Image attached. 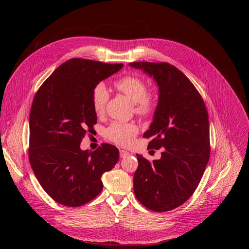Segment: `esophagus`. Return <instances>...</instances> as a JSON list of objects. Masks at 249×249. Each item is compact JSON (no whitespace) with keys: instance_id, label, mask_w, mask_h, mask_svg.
<instances>
[{"instance_id":"34e87169","label":"esophagus","mask_w":249,"mask_h":249,"mask_svg":"<svg viewBox=\"0 0 249 249\" xmlns=\"http://www.w3.org/2000/svg\"><path fill=\"white\" fill-rule=\"evenodd\" d=\"M119 155H120V158H126L127 156H129V153L127 151H124V150H120L119 151Z\"/></svg>"}]
</instances>
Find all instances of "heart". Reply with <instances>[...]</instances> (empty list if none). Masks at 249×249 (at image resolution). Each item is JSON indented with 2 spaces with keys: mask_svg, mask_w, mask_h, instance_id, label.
I'll return each instance as SVG.
<instances>
[{
  "mask_svg": "<svg viewBox=\"0 0 249 249\" xmlns=\"http://www.w3.org/2000/svg\"><path fill=\"white\" fill-rule=\"evenodd\" d=\"M114 87L134 103V110L138 115L148 117L155 112L157 106L156 93L147 90V84L144 79L135 75H127L115 81ZM108 99L107 88L101 82L97 83L91 91L92 108L97 115L104 113ZM138 131L139 129L134 123L114 121L105 129V136L117 145L128 146L133 142Z\"/></svg>",
  "mask_w": 249,
  "mask_h": 249,
  "instance_id": "obj_1",
  "label": "heart"
}]
</instances>
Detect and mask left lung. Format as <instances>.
<instances>
[{"label":"left lung","mask_w":249,"mask_h":249,"mask_svg":"<svg viewBox=\"0 0 249 249\" xmlns=\"http://www.w3.org/2000/svg\"><path fill=\"white\" fill-rule=\"evenodd\" d=\"M131 67L154 77L159 102L145 138L148 149L162 148L152 162L137 155L134 192L149 210L167 212L181 206L196 190L210 157V128L205 102L190 80L168 63L134 62Z\"/></svg>","instance_id":"1"}]
</instances>
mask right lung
<instances>
[{
	"label": "right lung",
	"mask_w": 249,
	"mask_h": 249,
	"mask_svg": "<svg viewBox=\"0 0 249 249\" xmlns=\"http://www.w3.org/2000/svg\"><path fill=\"white\" fill-rule=\"evenodd\" d=\"M123 64L73 58L60 65L35 94L29 114L28 157L45 192L57 203L80 207L102 190L101 175L111 170L119 151L102 144L82 151L83 138L92 133L96 113L93 87L117 73Z\"/></svg>",
	"instance_id": "add662e5"
}]
</instances>
